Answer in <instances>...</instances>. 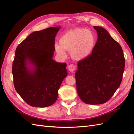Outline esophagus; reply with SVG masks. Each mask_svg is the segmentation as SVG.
<instances>
[{
  "label": "esophagus",
  "instance_id": "34e87169",
  "mask_svg": "<svg viewBox=\"0 0 134 134\" xmlns=\"http://www.w3.org/2000/svg\"><path fill=\"white\" fill-rule=\"evenodd\" d=\"M68 70H69V71H70V72H72L75 71V67L73 64H70L68 66Z\"/></svg>",
  "mask_w": 134,
  "mask_h": 134
}]
</instances>
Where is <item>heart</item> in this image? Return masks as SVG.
<instances>
[{
    "mask_svg": "<svg viewBox=\"0 0 134 134\" xmlns=\"http://www.w3.org/2000/svg\"><path fill=\"white\" fill-rule=\"evenodd\" d=\"M97 36L90 29L77 28L66 32L61 36L59 44H55V50L59 55L66 57L65 51L70 52L71 58L81 61L88 58L94 51Z\"/></svg>",
    "mask_w": 134,
    "mask_h": 134,
    "instance_id": "b5f03b06",
    "label": "heart"
}]
</instances>
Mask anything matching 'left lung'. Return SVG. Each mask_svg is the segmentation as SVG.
<instances>
[{"label": "left lung", "instance_id": "left-lung-1", "mask_svg": "<svg viewBox=\"0 0 134 134\" xmlns=\"http://www.w3.org/2000/svg\"><path fill=\"white\" fill-rule=\"evenodd\" d=\"M98 39L92 54L78 63L75 76L76 90L89 104L107 102L120 86L125 60L122 47L100 26H94Z\"/></svg>", "mask_w": 134, "mask_h": 134}]
</instances>
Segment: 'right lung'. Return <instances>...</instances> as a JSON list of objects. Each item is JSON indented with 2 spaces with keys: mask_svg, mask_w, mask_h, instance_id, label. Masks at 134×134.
Returning a JSON list of instances; mask_svg holds the SVG:
<instances>
[{
  "mask_svg": "<svg viewBox=\"0 0 134 134\" xmlns=\"http://www.w3.org/2000/svg\"><path fill=\"white\" fill-rule=\"evenodd\" d=\"M60 28L52 27L32 32L15 50L12 66L14 88L32 107L53 104L68 75L66 64L52 59L55 38Z\"/></svg>",
  "mask_w": 134,
  "mask_h": 134,
  "instance_id": "add662e5",
  "label": "right lung"
}]
</instances>
